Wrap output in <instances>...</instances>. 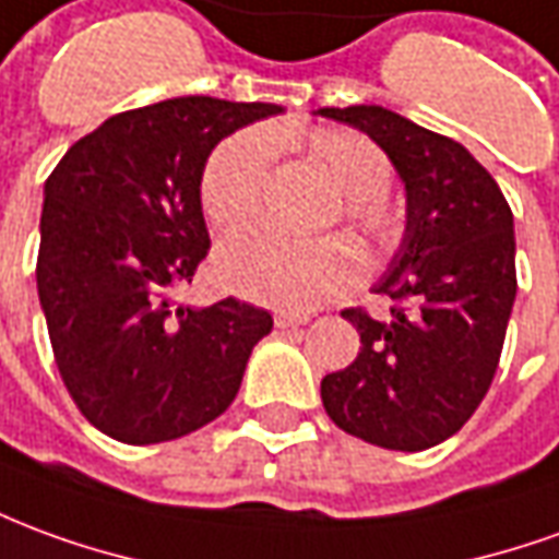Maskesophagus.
<instances>
[{
    "label": "esophagus",
    "instance_id": "esophagus-1",
    "mask_svg": "<svg viewBox=\"0 0 559 559\" xmlns=\"http://www.w3.org/2000/svg\"><path fill=\"white\" fill-rule=\"evenodd\" d=\"M308 323V314H287V311H278L275 314V326L278 330H296V326H302Z\"/></svg>",
    "mask_w": 559,
    "mask_h": 559
}]
</instances>
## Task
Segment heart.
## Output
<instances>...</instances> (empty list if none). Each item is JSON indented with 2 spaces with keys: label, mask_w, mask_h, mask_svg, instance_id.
I'll return each mask as SVG.
<instances>
[{
  "label": "heart",
  "mask_w": 559,
  "mask_h": 559,
  "mask_svg": "<svg viewBox=\"0 0 559 559\" xmlns=\"http://www.w3.org/2000/svg\"><path fill=\"white\" fill-rule=\"evenodd\" d=\"M345 190L342 212L362 239L388 245L396 214L384 193L393 171L381 147L354 130H314L302 139ZM275 144L263 130L233 132L214 147L199 175L202 212L217 229H245L266 209ZM217 278L263 306L308 311L350 290L366 272L362 253L342 236L290 239L278 233L229 236L217 248Z\"/></svg>",
  "instance_id": "1"
}]
</instances>
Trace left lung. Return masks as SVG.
Here are the masks:
<instances>
[{
  "instance_id": "8db88e82",
  "label": "left lung",
  "mask_w": 559,
  "mask_h": 559,
  "mask_svg": "<svg viewBox=\"0 0 559 559\" xmlns=\"http://www.w3.org/2000/svg\"><path fill=\"white\" fill-rule=\"evenodd\" d=\"M320 115L381 144L408 197L405 239L374 287L390 314L342 311L360 350L320 381V400L362 442L427 451L475 415L497 374L518 293L511 209L493 175L448 135L381 105Z\"/></svg>"
}]
</instances>
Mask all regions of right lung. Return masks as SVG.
<instances>
[{
    "instance_id": "add662e5",
    "label": "right lung",
    "mask_w": 559,
    "mask_h": 559,
    "mask_svg": "<svg viewBox=\"0 0 559 559\" xmlns=\"http://www.w3.org/2000/svg\"><path fill=\"white\" fill-rule=\"evenodd\" d=\"M278 105L181 96L78 139L45 181L38 299L60 378L127 444L181 439L233 405L272 314L239 299L175 308L212 239L199 175L214 144Z\"/></svg>"
}]
</instances>
